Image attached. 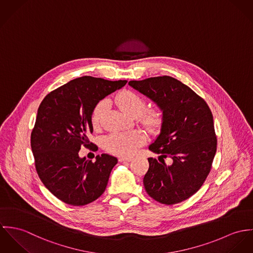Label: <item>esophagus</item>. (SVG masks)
Listing matches in <instances>:
<instances>
[{"label": "esophagus", "mask_w": 253, "mask_h": 253, "mask_svg": "<svg viewBox=\"0 0 253 253\" xmlns=\"http://www.w3.org/2000/svg\"><path fill=\"white\" fill-rule=\"evenodd\" d=\"M119 162H131L132 158H127V157H119L118 158Z\"/></svg>", "instance_id": "34e87169"}]
</instances>
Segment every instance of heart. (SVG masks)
<instances>
[{
  "instance_id": "obj_1",
  "label": "heart",
  "mask_w": 253,
  "mask_h": 253,
  "mask_svg": "<svg viewBox=\"0 0 253 253\" xmlns=\"http://www.w3.org/2000/svg\"><path fill=\"white\" fill-rule=\"evenodd\" d=\"M115 102L119 109L124 113L133 116L139 114L140 123L149 131H158L163 124V113L160 109H150L141 113L145 108V101L139 94L123 90L119 92L115 98ZM108 107L107 101L99 102L91 114V123L94 128H98L101 124L102 117ZM144 140L140 131L129 132H113L104 139V147L110 153L118 156H129L135 152L137 147Z\"/></svg>"
}]
</instances>
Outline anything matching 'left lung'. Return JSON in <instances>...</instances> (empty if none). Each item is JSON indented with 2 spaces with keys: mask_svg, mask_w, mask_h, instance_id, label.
<instances>
[{
  "mask_svg": "<svg viewBox=\"0 0 253 253\" xmlns=\"http://www.w3.org/2000/svg\"><path fill=\"white\" fill-rule=\"evenodd\" d=\"M129 85L163 113L160 134L149 145L167 165L148 158L145 191L155 201L173 205L195 194L206 180L216 152L213 117L207 103L187 85L168 76L131 81Z\"/></svg>",
  "mask_w": 253,
  "mask_h": 253,
  "instance_id": "obj_1",
  "label": "left lung"
}]
</instances>
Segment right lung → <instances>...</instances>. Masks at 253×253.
Masks as SVG:
<instances>
[{
    "instance_id": "obj_1",
    "label": "right lung",
    "mask_w": 253,
    "mask_h": 253,
    "mask_svg": "<svg viewBox=\"0 0 253 253\" xmlns=\"http://www.w3.org/2000/svg\"><path fill=\"white\" fill-rule=\"evenodd\" d=\"M126 84L82 77L53 90L41 103L31 147L42 182L62 202L84 206L105 192L117 158L102 154L92 162L80 157L79 152L82 146L93 145L88 135L93 133L95 106Z\"/></svg>"
}]
</instances>
